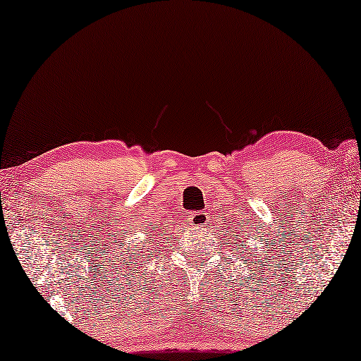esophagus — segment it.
I'll use <instances>...</instances> for the list:
<instances>
[{"mask_svg": "<svg viewBox=\"0 0 361 361\" xmlns=\"http://www.w3.org/2000/svg\"><path fill=\"white\" fill-rule=\"evenodd\" d=\"M187 219H188V222H190V226H193V227H206L209 224L208 222L209 216H208V212H204V211L192 212Z\"/></svg>", "mask_w": 361, "mask_h": 361, "instance_id": "obj_1", "label": "esophagus"}]
</instances>
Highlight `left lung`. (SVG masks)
<instances>
[{
	"mask_svg": "<svg viewBox=\"0 0 361 361\" xmlns=\"http://www.w3.org/2000/svg\"><path fill=\"white\" fill-rule=\"evenodd\" d=\"M236 224H238V222H236ZM240 224H241V222H240ZM240 231L243 233L245 230L240 228ZM241 240H243V238H241V234H240L239 232H236V230H235L233 235H232V240H230V245L235 246V251H240V246H241V247L245 246V245H241ZM227 245H228V243H227ZM232 251H233V250H232ZM235 254H236V252H235Z\"/></svg>",
	"mask_w": 361,
	"mask_h": 361,
	"instance_id": "8db88e82",
	"label": "left lung"
}]
</instances>
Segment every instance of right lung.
I'll return each instance as SVG.
<instances>
[{
	"mask_svg": "<svg viewBox=\"0 0 361 361\" xmlns=\"http://www.w3.org/2000/svg\"><path fill=\"white\" fill-rule=\"evenodd\" d=\"M164 232H166V230H164ZM159 235V233H158ZM153 236H157V235H153ZM150 238H152V233H150ZM153 243L155 245H159V243H157V240H153ZM142 250H144V247H142ZM134 256H135V252H134ZM128 265V269H133V262H129V264H126Z\"/></svg>",
	"mask_w": 361,
	"mask_h": 361,
	"instance_id": "1",
	"label": "right lung"
}]
</instances>
